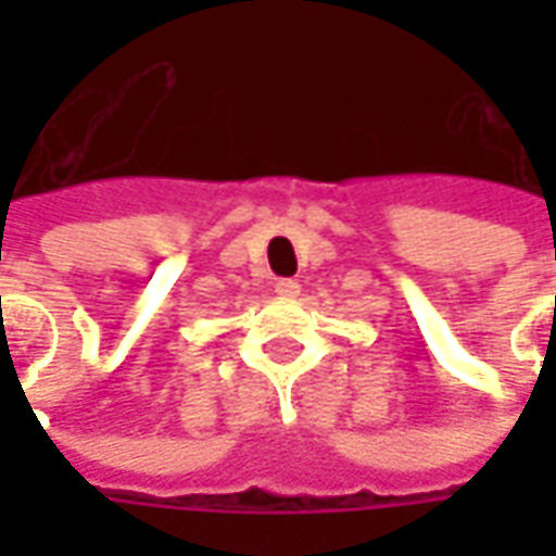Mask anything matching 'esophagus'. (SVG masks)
I'll list each match as a JSON object with an SVG mask.
<instances>
[{"label":"esophagus","mask_w":556,"mask_h":556,"mask_svg":"<svg viewBox=\"0 0 556 556\" xmlns=\"http://www.w3.org/2000/svg\"><path fill=\"white\" fill-rule=\"evenodd\" d=\"M298 291H301V286L294 279H277V294H282V298H294Z\"/></svg>","instance_id":"esophagus-1"}]
</instances>
